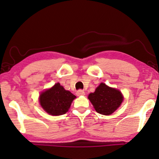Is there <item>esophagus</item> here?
<instances>
[{"label":"esophagus","mask_w":159,"mask_h":159,"mask_svg":"<svg viewBox=\"0 0 159 159\" xmlns=\"http://www.w3.org/2000/svg\"><path fill=\"white\" fill-rule=\"evenodd\" d=\"M77 96H82V95H84L85 93L83 90H82V89H79V90L77 91Z\"/></svg>","instance_id":"34e87169"}]
</instances>
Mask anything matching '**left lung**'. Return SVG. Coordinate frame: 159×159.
Masks as SVG:
<instances>
[{"instance_id": "obj_1", "label": "left lung", "mask_w": 159, "mask_h": 159, "mask_svg": "<svg viewBox=\"0 0 159 159\" xmlns=\"http://www.w3.org/2000/svg\"><path fill=\"white\" fill-rule=\"evenodd\" d=\"M88 99L98 113L109 116L116 111L123 102L121 92L116 88L100 83L95 91L88 95Z\"/></svg>"}]
</instances>
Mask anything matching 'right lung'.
<instances>
[{
    "instance_id": "add662e5",
    "label": "right lung",
    "mask_w": 159,
    "mask_h": 159,
    "mask_svg": "<svg viewBox=\"0 0 159 159\" xmlns=\"http://www.w3.org/2000/svg\"><path fill=\"white\" fill-rule=\"evenodd\" d=\"M75 98V95L66 90L58 82L41 93L39 102L48 114L57 116L65 114Z\"/></svg>"
}]
</instances>
